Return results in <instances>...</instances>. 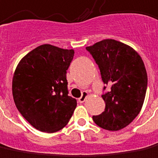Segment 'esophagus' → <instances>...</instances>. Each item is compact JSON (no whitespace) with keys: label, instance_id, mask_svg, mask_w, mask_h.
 I'll return each instance as SVG.
<instances>
[{"label":"esophagus","instance_id":"obj_1","mask_svg":"<svg viewBox=\"0 0 158 158\" xmlns=\"http://www.w3.org/2000/svg\"><path fill=\"white\" fill-rule=\"evenodd\" d=\"M88 96H89V93H88L87 91H84V92L82 93V96L79 98V102H81V103L84 102L85 101V99L88 98Z\"/></svg>","mask_w":158,"mask_h":158}]
</instances>
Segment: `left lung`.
Returning a JSON list of instances; mask_svg holds the SVG:
<instances>
[{
	"label": "left lung",
	"instance_id": "8db88e82",
	"mask_svg": "<svg viewBox=\"0 0 158 158\" xmlns=\"http://www.w3.org/2000/svg\"><path fill=\"white\" fill-rule=\"evenodd\" d=\"M86 49L98 65L103 83L110 87L102 95L105 110L92 119L103 129L121 130L136 118L144 103L147 73L143 60L132 47L114 39L100 41Z\"/></svg>",
	"mask_w": 158,
	"mask_h": 158
}]
</instances>
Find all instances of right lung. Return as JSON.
<instances>
[{"instance_id": "add662e5", "label": "right lung", "mask_w": 158, "mask_h": 158, "mask_svg": "<svg viewBox=\"0 0 158 158\" xmlns=\"http://www.w3.org/2000/svg\"><path fill=\"white\" fill-rule=\"evenodd\" d=\"M73 49L43 44L22 58L14 72L12 90L23 117L41 132L55 133L68 123L77 106L68 96L67 70Z\"/></svg>"}]
</instances>
